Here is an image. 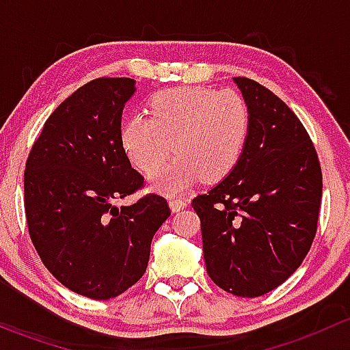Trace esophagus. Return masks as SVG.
Returning a JSON list of instances; mask_svg holds the SVG:
<instances>
[{
	"mask_svg": "<svg viewBox=\"0 0 350 350\" xmlns=\"http://www.w3.org/2000/svg\"><path fill=\"white\" fill-rule=\"evenodd\" d=\"M188 204H189V201L186 200V198H171V200H169V206H171L172 211L185 210Z\"/></svg>",
	"mask_w": 350,
	"mask_h": 350,
	"instance_id": "34e87169",
	"label": "esophagus"
}]
</instances>
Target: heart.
I'll list each match as a JSON object with an SVG mask.
<instances>
[{
	"instance_id": "heart-1",
	"label": "heart",
	"mask_w": 350,
	"mask_h": 350,
	"mask_svg": "<svg viewBox=\"0 0 350 350\" xmlns=\"http://www.w3.org/2000/svg\"><path fill=\"white\" fill-rule=\"evenodd\" d=\"M146 115H132L120 140L129 161L152 174L169 154L178 157L154 176L155 189L178 195L201 178H227L242 159L250 133V108L235 90L183 86L152 94Z\"/></svg>"
}]
</instances>
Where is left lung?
Instances as JSON below:
<instances>
[{
    "instance_id": "obj_1",
    "label": "left lung",
    "mask_w": 350,
    "mask_h": 350,
    "mask_svg": "<svg viewBox=\"0 0 350 350\" xmlns=\"http://www.w3.org/2000/svg\"><path fill=\"white\" fill-rule=\"evenodd\" d=\"M250 108L237 167L191 201L200 217L208 276L225 291L256 298L283 284L312 247L322 167L308 132L283 100L234 77Z\"/></svg>"
}]
</instances>
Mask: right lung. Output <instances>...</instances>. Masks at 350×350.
<instances>
[{"label":"right lung","instance_id":"1","mask_svg":"<svg viewBox=\"0 0 350 350\" xmlns=\"http://www.w3.org/2000/svg\"><path fill=\"white\" fill-rule=\"evenodd\" d=\"M130 77H98L54 109L25 167V215L52 276L77 295L109 299L144 276L150 242L171 215L165 198L115 201L144 188L122 147Z\"/></svg>","mask_w":350,"mask_h":350}]
</instances>
